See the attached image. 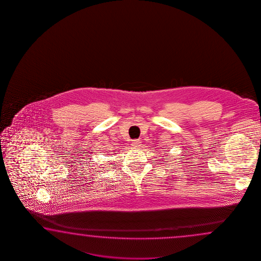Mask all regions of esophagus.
<instances>
[{"instance_id": "34e87169", "label": "esophagus", "mask_w": 261, "mask_h": 261, "mask_svg": "<svg viewBox=\"0 0 261 261\" xmlns=\"http://www.w3.org/2000/svg\"><path fill=\"white\" fill-rule=\"evenodd\" d=\"M132 145L133 147H139L141 145V141L140 140H133L132 142Z\"/></svg>"}]
</instances>
